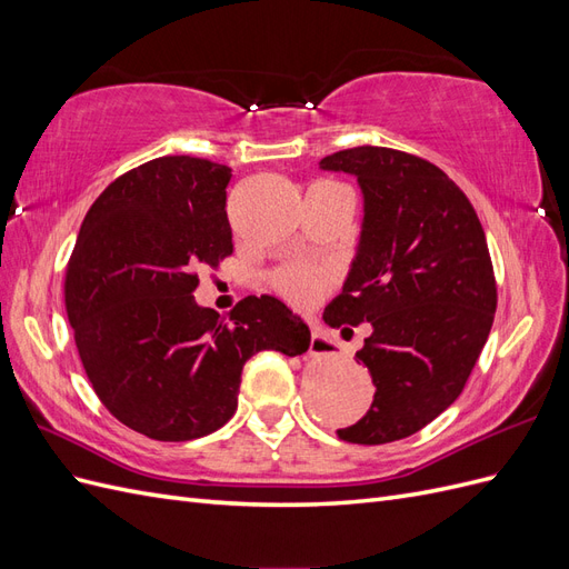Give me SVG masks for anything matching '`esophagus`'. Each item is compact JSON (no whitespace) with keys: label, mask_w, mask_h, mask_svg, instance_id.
<instances>
[{"label":"esophagus","mask_w":569,"mask_h":569,"mask_svg":"<svg viewBox=\"0 0 569 569\" xmlns=\"http://www.w3.org/2000/svg\"><path fill=\"white\" fill-rule=\"evenodd\" d=\"M311 356H332L337 353V343L330 335H325L322 330H313L311 335V347H308Z\"/></svg>","instance_id":"1"}]
</instances>
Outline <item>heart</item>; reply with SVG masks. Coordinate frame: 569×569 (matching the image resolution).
Instances as JSON below:
<instances>
[{
    "label": "heart",
    "mask_w": 569,
    "mask_h": 569,
    "mask_svg": "<svg viewBox=\"0 0 569 569\" xmlns=\"http://www.w3.org/2000/svg\"><path fill=\"white\" fill-rule=\"evenodd\" d=\"M274 284L289 301L311 306L332 284V272L322 266H289L278 272Z\"/></svg>",
    "instance_id": "b5f03b06"
}]
</instances>
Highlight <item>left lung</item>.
I'll return each instance as SVG.
<instances>
[{
    "label": "left lung",
    "instance_id": "1",
    "mask_svg": "<svg viewBox=\"0 0 569 569\" xmlns=\"http://www.w3.org/2000/svg\"><path fill=\"white\" fill-rule=\"evenodd\" d=\"M320 168L353 176L363 192L356 256L322 320L372 327L356 358L375 399L337 435L368 446L399 441L458 399L485 349L496 313L487 237L460 187L412 153L356 147Z\"/></svg>",
    "mask_w": 569,
    "mask_h": 569
}]
</instances>
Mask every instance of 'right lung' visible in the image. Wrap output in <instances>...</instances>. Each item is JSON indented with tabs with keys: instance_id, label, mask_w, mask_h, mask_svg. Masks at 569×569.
Segmentation results:
<instances>
[{
	"instance_id": "right-lung-1",
	"label": "right lung",
	"mask_w": 569,
	"mask_h": 569,
	"mask_svg": "<svg viewBox=\"0 0 569 569\" xmlns=\"http://www.w3.org/2000/svg\"><path fill=\"white\" fill-rule=\"evenodd\" d=\"M228 166L161 157L113 180L84 216L66 268V311L99 401L157 441L216 432L237 410L247 360L301 356L308 325L274 297L230 318L194 301L199 272L232 253Z\"/></svg>"
}]
</instances>
